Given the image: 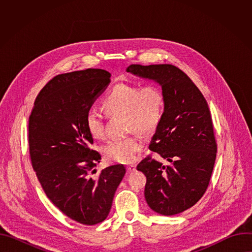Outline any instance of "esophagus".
<instances>
[{"label":"esophagus","mask_w":252,"mask_h":252,"mask_svg":"<svg viewBox=\"0 0 252 252\" xmlns=\"http://www.w3.org/2000/svg\"><path fill=\"white\" fill-rule=\"evenodd\" d=\"M135 167H136V165L132 163V164H129L126 166V170H127V172H131V171L135 170Z\"/></svg>","instance_id":"esophagus-1"}]
</instances>
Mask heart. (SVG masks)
Returning <instances> with one entry per match:
<instances>
[{
	"instance_id": "b5f03b06",
	"label": "heart",
	"mask_w": 252,
	"mask_h": 252,
	"mask_svg": "<svg viewBox=\"0 0 252 252\" xmlns=\"http://www.w3.org/2000/svg\"><path fill=\"white\" fill-rule=\"evenodd\" d=\"M102 109L107 115H124L127 130L134 129L142 134H150L158 126L164 109L162 91L156 85L138 87L133 84H117L101 100ZM88 132L94 138L104 134L102 115L96 110H90L85 117ZM142 147L137 133L123 138L106 141L101 153L107 161L127 163L134 159Z\"/></svg>"
}]
</instances>
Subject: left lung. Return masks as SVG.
I'll return each instance as SVG.
<instances>
[{"label":"left lung","mask_w":252,"mask_h":252,"mask_svg":"<svg viewBox=\"0 0 252 252\" xmlns=\"http://www.w3.org/2000/svg\"><path fill=\"white\" fill-rule=\"evenodd\" d=\"M126 71L158 82L164 96V111L150 150L169 164L151 155L137 164L147 176L146 200L162 215L181 213L206 191L217 158L208 104L188 75L172 64H130Z\"/></svg>","instance_id":"8db88e82"}]
</instances>
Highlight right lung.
I'll return each mask as SVG.
<instances>
[{"label":"right lung","instance_id":"obj_1","mask_svg":"<svg viewBox=\"0 0 252 252\" xmlns=\"http://www.w3.org/2000/svg\"><path fill=\"white\" fill-rule=\"evenodd\" d=\"M111 74L88 68L54 77L39 93L29 118L33 170L50 200L67 218L85 225L103 221L126 173L115 164L96 173L100 155L85 117L111 83Z\"/></svg>","mask_w":252,"mask_h":252}]
</instances>
